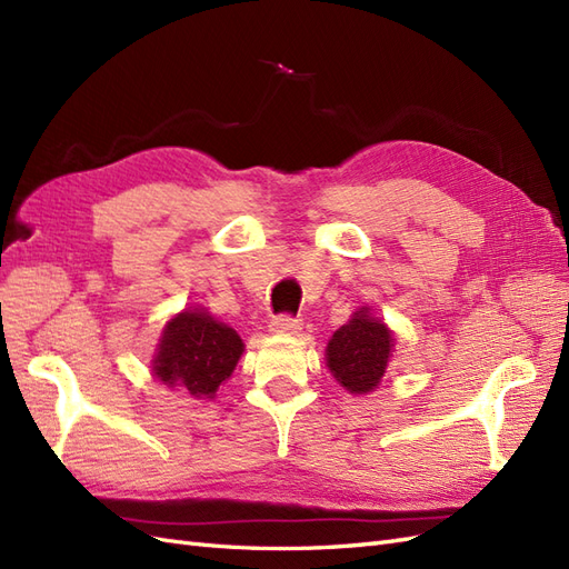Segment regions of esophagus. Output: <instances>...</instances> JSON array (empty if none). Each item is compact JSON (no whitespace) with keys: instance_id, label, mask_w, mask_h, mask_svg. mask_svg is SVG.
<instances>
[{"instance_id":"obj_1","label":"esophagus","mask_w":569,"mask_h":569,"mask_svg":"<svg viewBox=\"0 0 569 569\" xmlns=\"http://www.w3.org/2000/svg\"><path fill=\"white\" fill-rule=\"evenodd\" d=\"M272 332H284V335H297L301 330V318H295L289 313H280L270 320Z\"/></svg>"}]
</instances>
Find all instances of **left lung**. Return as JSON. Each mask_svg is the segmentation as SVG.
Instances as JSON below:
<instances>
[{"label": "left lung", "instance_id": "8db88e82", "mask_svg": "<svg viewBox=\"0 0 569 569\" xmlns=\"http://www.w3.org/2000/svg\"><path fill=\"white\" fill-rule=\"evenodd\" d=\"M391 347L393 339L387 325L375 320L370 308H360L327 343V366L341 387H347L351 393H368L380 385Z\"/></svg>", "mask_w": 569, "mask_h": 569}]
</instances>
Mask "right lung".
Instances as JSON below:
<instances>
[{
  "instance_id": "1",
  "label": "right lung",
  "mask_w": 569,
  "mask_h": 569,
  "mask_svg": "<svg viewBox=\"0 0 569 569\" xmlns=\"http://www.w3.org/2000/svg\"><path fill=\"white\" fill-rule=\"evenodd\" d=\"M244 351L232 327L201 311L170 320L153 358V375L168 387H182L197 399H213Z\"/></svg>"
}]
</instances>
